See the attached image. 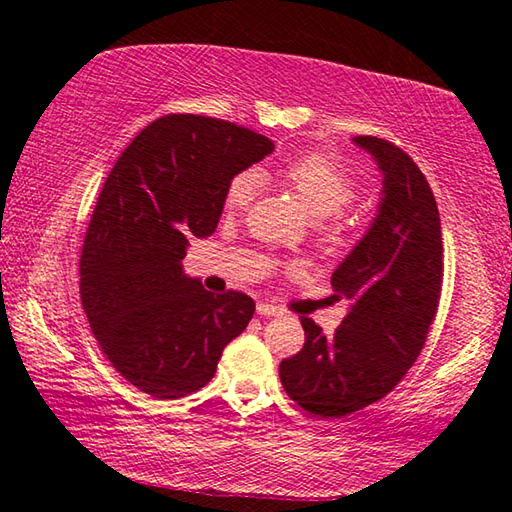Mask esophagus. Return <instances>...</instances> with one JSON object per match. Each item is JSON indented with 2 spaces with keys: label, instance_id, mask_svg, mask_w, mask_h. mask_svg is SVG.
<instances>
[{
  "label": "esophagus",
  "instance_id": "esophagus-1",
  "mask_svg": "<svg viewBox=\"0 0 512 512\" xmlns=\"http://www.w3.org/2000/svg\"><path fill=\"white\" fill-rule=\"evenodd\" d=\"M257 314L259 316H282V309L271 305V302H257Z\"/></svg>",
  "mask_w": 512,
  "mask_h": 512
}]
</instances>
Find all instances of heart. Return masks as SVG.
Masks as SVG:
<instances>
[{
    "mask_svg": "<svg viewBox=\"0 0 512 512\" xmlns=\"http://www.w3.org/2000/svg\"><path fill=\"white\" fill-rule=\"evenodd\" d=\"M280 176L296 194L307 212L314 219L339 216L341 207L348 205L354 196V180L339 164L320 153H302L291 158L280 169ZM257 192L253 173H239L225 189L223 205L228 212H241L250 205Z\"/></svg>",
    "mask_w": 512,
    "mask_h": 512,
    "instance_id": "obj_1",
    "label": "heart"
}]
</instances>
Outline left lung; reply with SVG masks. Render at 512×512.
I'll list each match as a JSON object with an SVG mask.
<instances>
[{"mask_svg":"<svg viewBox=\"0 0 512 512\" xmlns=\"http://www.w3.org/2000/svg\"><path fill=\"white\" fill-rule=\"evenodd\" d=\"M352 144L381 173L377 214L334 268L348 314L332 336L302 318L305 345L280 363L287 395L320 418H341L381 400L413 366L443 287V232L436 198L409 155L379 137Z\"/></svg>","mask_w":512,"mask_h":512,"instance_id":"obj_1","label":"left lung"}]
</instances>
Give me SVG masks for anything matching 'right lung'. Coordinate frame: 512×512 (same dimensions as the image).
<instances>
[{
  "label": "right lung",
  "mask_w": 512,
  "mask_h": 512,
  "mask_svg": "<svg viewBox=\"0 0 512 512\" xmlns=\"http://www.w3.org/2000/svg\"><path fill=\"white\" fill-rule=\"evenodd\" d=\"M273 142L230 121L169 115L128 144L94 207L81 255V300L121 377L158 400L196 393L255 302L203 289L183 268L192 237L219 225L230 180Z\"/></svg>",
  "instance_id": "1"
}]
</instances>
